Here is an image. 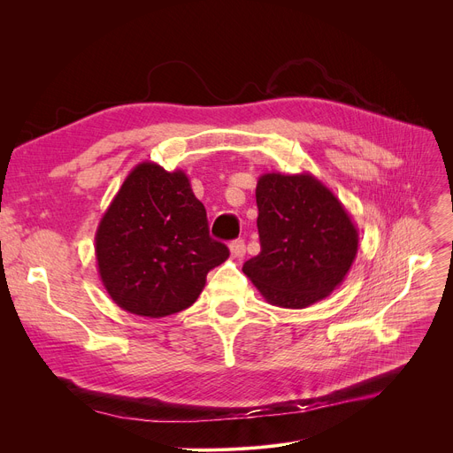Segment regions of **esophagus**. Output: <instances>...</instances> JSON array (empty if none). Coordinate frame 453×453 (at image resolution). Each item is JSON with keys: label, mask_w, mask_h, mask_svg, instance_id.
<instances>
[{"label": "esophagus", "mask_w": 453, "mask_h": 453, "mask_svg": "<svg viewBox=\"0 0 453 453\" xmlns=\"http://www.w3.org/2000/svg\"><path fill=\"white\" fill-rule=\"evenodd\" d=\"M229 251H231V257L234 258H242L246 255V244L244 241H234L229 244Z\"/></svg>", "instance_id": "esophagus-1"}]
</instances>
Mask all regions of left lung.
Returning <instances> with one entry per match:
<instances>
[{"label": "left lung", "instance_id": "1", "mask_svg": "<svg viewBox=\"0 0 453 453\" xmlns=\"http://www.w3.org/2000/svg\"><path fill=\"white\" fill-rule=\"evenodd\" d=\"M260 253L242 272L270 304L306 308L334 292L358 253V227L311 173L257 181Z\"/></svg>", "mask_w": 453, "mask_h": 453}]
</instances>
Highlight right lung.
Instances as JSON below:
<instances>
[{"label": "right lung", "mask_w": 453, "mask_h": 453, "mask_svg": "<svg viewBox=\"0 0 453 453\" xmlns=\"http://www.w3.org/2000/svg\"><path fill=\"white\" fill-rule=\"evenodd\" d=\"M209 236L207 212L187 174L152 161L135 165L95 233L99 277L111 301L142 318L193 304L209 270L227 260Z\"/></svg>", "instance_id": "add662e5"}]
</instances>
